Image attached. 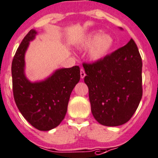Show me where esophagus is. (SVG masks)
Returning a JSON list of instances; mask_svg holds the SVG:
<instances>
[{"label": "esophagus", "instance_id": "esophagus-1", "mask_svg": "<svg viewBox=\"0 0 158 158\" xmlns=\"http://www.w3.org/2000/svg\"><path fill=\"white\" fill-rule=\"evenodd\" d=\"M80 76L82 79H83L84 77L85 76V70H84V69H80Z\"/></svg>", "mask_w": 158, "mask_h": 158}]
</instances>
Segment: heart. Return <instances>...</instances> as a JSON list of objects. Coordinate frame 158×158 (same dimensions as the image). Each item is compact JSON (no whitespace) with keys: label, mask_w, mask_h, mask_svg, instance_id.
Instances as JSON below:
<instances>
[{"label":"heart","mask_w":158,"mask_h":158,"mask_svg":"<svg viewBox=\"0 0 158 158\" xmlns=\"http://www.w3.org/2000/svg\"><path fill=\"white\" fill-rule=\"evenodd\" d=\"M112 45V37L108 34L103 35L102 31L95 32L89 35L82 44L85 48L92 47L89 51V56L94 60H101L106 56Z\"/></svg>","instance_id":"b5f03b06"}]
</instances>
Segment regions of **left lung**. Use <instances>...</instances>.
Instances as JSON below:
<instances>
[{
    "label": "left lung",
    "instance_id": "left-lung-1",
    "mask_svg": "<svg viewBox=\"0 0 158 158\" xmlns=\"http://www.w3.org/2000/svg\"><path fill=\"white\" fill-rule=\"evenodd\" d=\"M91 110L106 126L128 122L142 98V60L132 39L94 63H82Z\"/></svg>",
    "mask_w": 158,
    "mask_h": 158
}]
</instances>
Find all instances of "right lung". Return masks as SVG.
I'll return each instance as SVG.
<instances>
[{
  "label": "right lung",
  "mask_w": 158,
  "mask_h": 158,
  "mask_svg": "<svg viewBox=\"0 0 158 158\" xmlns=\"http://www.w3.org/2000/svg\"><path fill=\"white\" fill-rule=\"evenodd\" d=\"M36 34L34 30L28 32L13 59V93L19 111L30 125L40 131H49L64 119L72 91L80 79V69L79 66L61 69L43 82L28 81L23 73L24 54Z\"/></svg>",
  "instance_id": "right-lung-1"
}]
</instances>
